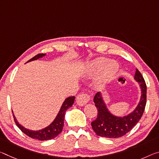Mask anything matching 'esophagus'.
I'll return each instance as SVG.
<instances>
[{"label": "esophagus", "mask_w": 159, "mask_h": 159, "mask_svg": "<svg viewBox=\"0 0 159 159\" xmlns=\"http://www.w3.org/2000/svg\"><path fill=\"white\" fill-rule=\"evenodd\" d=\"M90 100V96L86 93H82L77 96L76 102L79 106H84Z\"/></svg>", "instance_id": "34e87169"}]
</instances>
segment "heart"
<instances>
[{
    "label": "heart",
    "mask_w": 159,
    "mask_h": 159,
    "mask_svg": "<svg viewBox=\"0 0 159 159\" xmlns=\"http://www.w3.org/2000/svg\"><path fill=\"white\" fill-rule=\"evenodd\" d=\"M107 59L105 58H98L89 65V75H94L103 68L97 84L98 88L100 89H102L105 84L112 79L119 70V64L117 61H110L107 63Z\"/></svg>",
    "instance_id": "obj_1"
}]
</instances>
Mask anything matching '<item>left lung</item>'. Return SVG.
I'll return each mask as SVG.
<instances>
[{"mask_svg":"<svg viewBox=\"0 0 159 159\" xmlns=\"http://www.w3.org/2000/svg\"><path fill=\"white\" fill-rule=\"evenodd\" d=\"M134 79L141 89V98L137 106L127 115L120 117L108 110L101 93L95 95L94 101L98 110V117L91 122L93 129L98 136L106 138H119L129 132L137 124L143 113L147 103V85L139 70L136 69Z\"/></svg>","mask_w":159,"mask_h":159,"instance_id":"1","label":"left lung"}]
</instances>
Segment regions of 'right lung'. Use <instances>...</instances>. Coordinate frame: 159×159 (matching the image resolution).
<instances>
[{
    "instance_id": "add662e5",
    "label": "right lung",
    "mask_w": 159,
    "mask_h": 159,
    "mask_svg": "<svg viewBox=\"0 0 159 159\" xmlns=\"http://www.w3.org/2000/svg\"><path fill=\"white\" fill-rule=\"evenodd\" d=\"M46 54H39L36 55V56L32 58L31 59L29 60L28 62L34 61V60H37L44 57ZM75 97L71 96L65 99V100L63 102L61 108L59 113H58L57 117L54 121L50 124L49 126H47V127L42 129L40 130L34 131L29 129L25 128L24 126L21 125L20 123L17 122V119L15 117L13 114V117L15 122H16V125L19 127V129H20L22 132L28 137H31L32 139H36L39 141H45V140H50L52 139L59 135L60 133L62 132L63 127H64V117H65V113H66V110L69 109V107H72L73 104L74 102Z\"/></svg>"
}]
</instances>
